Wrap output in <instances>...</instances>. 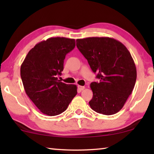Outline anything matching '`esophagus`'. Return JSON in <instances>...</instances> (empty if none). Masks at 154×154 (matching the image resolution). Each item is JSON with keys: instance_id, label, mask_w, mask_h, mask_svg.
I'll return each instance as SVG.
<instances>
[{"instance_id": "esophagus-1", "label": "esophagus", "mask_w": 154, "mask_h": 154, "mask_svg": "<svg viewBox=\"0 0 154 154\" xmlns=\"http://www.w3.org/2000/svg\"><path fill=\"white\" fill-rule=\"evenodd\" d=\"M85 89L84 86H82V85H78V90L79 91H82Z\"/></svg>"}]
</instances>
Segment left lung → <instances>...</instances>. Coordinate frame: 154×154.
<instances>
[{
	"label": "left lung",
	"mask_w": 154,
	"mask_h": 154,
	"mask_svg": "<svg viewBox=\"0 0 154 154\" xmlns=\"http://www.w3.org/2000/svg\"><path fill=\"white\" fill-rule=\"evenodd\" d=\"M77 47L87 59L99 82H92L90 107L98 113L110 116L123 107L134 89L137 69L124 44L109 37L77 39Z\"/></svg>",
	"instance_id": "8db88e82"
}]
</instances>
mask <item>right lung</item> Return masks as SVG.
Returning a JSON list of instances; mask_svg holds the SVG:
<instances>
[{
  "mask_svg": "<svg viewBox=\"0 0 154 154\" xmlns=\"http://www.w3.org/2000/svg\"><path fill=\"white\" fill-rule=\"evenodd\" d=\"M75 47V40L51 37L31 49L21 65L25 92L43 114L54 116L67 109L77 91L76 85L58 79L64 69L66 54Z\"/></svg>",
  "mask_w": 154,
  "mask_h": 154,
  "instance_id": "add662e5",
  "label": "right lung"
}]
</instances>
